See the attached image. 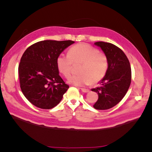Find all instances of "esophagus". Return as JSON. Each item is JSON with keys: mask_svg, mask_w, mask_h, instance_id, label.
I'll return each mask as SVG.
<instances>
[{"mask_svg": "<svg viewBox=\"0 0 152 152\" xmlns=\"http://www.w3.org/2000/svg\"><path fill=\"white\" fill-rule=\"evenodd\" d=\"M80 89H81L82 91L83 92H84V93H88V92H89V89H86V88H80Z\"/></svg>", "mask_w": 152, "mask_h": 152, "instance_id": "34e87169", "label": "esophagus"}]
</instances>
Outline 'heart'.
<instances>
[{
    "mask_svg": "<svg viewBox=\"0 0 152 152\" xmlns=\"http://www.w3.org/2000/svg\"><path fill=\"white\" fill-rule=\"evenodd\" d=\"M82 63L78 70L80 74L69 79L71 84L77 86L95 84L105 76L108 67V58L104 53L91 45L79 43L71 47L68 55L59 54L56 59L57 69L69 78L72 72L73 64Z\"/></svg>",
    "mask_w": 152,
    "mask_h": 152,
    "instance_id": "heart-1",
    "label": "heart"
}]
</instances>
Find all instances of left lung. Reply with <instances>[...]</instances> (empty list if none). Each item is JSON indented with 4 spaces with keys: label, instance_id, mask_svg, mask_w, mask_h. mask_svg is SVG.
Returning a JSON list of instances; mask_svg holds the SVG:
<instances>
[{
    "label": "left lung",
    "instance_id": "left-lung-1",
    "mask_svg": "<svg viewBox=\"0 0 152 152\" xmlns=\"http://www.w3.org/2000/svg\"><path fill=\"white\" fill-rule=\"evenodd\" d=\"M108 58V67L101 86L92 89L99 95L93 105L96 110L110 109L120 102L127 93L131 82V69L126 55L120 48L104 42H95Z\"/></svg>",
    "mask_w": 152,
    "mask_h": 152
}]
</instances>
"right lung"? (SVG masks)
<instances>
[{"label": "right lung", "mask_w": 152, "mask_h": 152, "mask_svg": "<svg viewBox=\"0 0 152 152\" xmlns=\"http://www.w3.org/2000/svg\"><path fill=\"white\" fill-rule=\"evenodd\" d=\"M72 40H44L28 47L18 67L20 88L25 97L42 109L57 106L69 88L61 78L56 59Z\"/></svg>", "instance_id": "obj_1"}]
</instances>
